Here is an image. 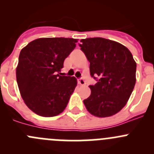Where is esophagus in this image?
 <instances>
[{"label":"esophagus","mask_w":154,"mask_h":154,"mask_svg":"<svg viewBox=\"0 0 154 154\" xmlns=\"http://www.w3.org/2000/svg\"><path fill=\"white\" fill-rule=\"evenodd\" d=\"M78 83L80 85H81V86H84V85H86V81L84 80V79L80 78V79H79Z\"/></svg>","instance_id":"obj_1"}]
</instances>
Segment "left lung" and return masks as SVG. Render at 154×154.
Wrapping results in <instances>:
<instances>
[{
    "label": "left lung",
    "mask_w": 154,
    "mask_h": 154,
    "mask_svg": "<svg viewBox=\"0 0 154 154\" xmlns=\"http://www.w3.org/2000/svg\"><path fill=\"white\" fill-rule=\"evenodd\" d=\"M79 44L90 63V74L97 80L83 100L87 110L97 117L119 112L127 103L136 84V63L130 51L117 42L88 38Z\"/></svg>",
    "instance_id": "left-lung-1"
}]
</instances>
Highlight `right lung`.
<instances>
[{"label": "right lung", "instance_id": "right-lung-1", "mask_svg": "<svg viewBox=\"0 0 154 154\" xmlns=\"http://www.w3.org/2000/svg\"><path fill=\"white\" fill-rule=\"evenodd\" d=\"M77 39L40 38L21 51L16 80L25 104L35 114L53 117L63 112L77 86V79L60 76Z\"/></svg>", "mask_w": 154, "mask_h": 154}]
</instances>
